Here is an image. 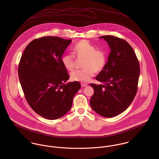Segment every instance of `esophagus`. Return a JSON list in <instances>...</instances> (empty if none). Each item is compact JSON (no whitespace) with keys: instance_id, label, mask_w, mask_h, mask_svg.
<instances>
[{"instance_id":"esophagus-1","label":"esophagus","mask_w":159,"mask_h":159,"mask_svg":"<svg viewBox=\"0 0 159 159\" xmlns=\"http://www.w3.org/2000/svg\"><path fill=\"white\" fill-rule=\"evenodd\" d=\"M81 85L82 87H86V86H87L88 84H86V83H81Z\"/></svg>"}]
</instances>
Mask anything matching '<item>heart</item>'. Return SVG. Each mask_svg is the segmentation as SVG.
I'll return each mask as SVG.
<instances>
[{"instance_id": "obj_1", "label": "heart", "mask_w": 159, "mask_h": 159, "mask_svg": "<svg viewBox=\"0 0 159 159\" xmlns=\"http://www.w3.org/2000/svg\"><path fill=\"white\" fill-rule=\"evenodd\" d=\"M73 54L78 59H84L83 69L76 70L71 73L70 78L72 81L88 82L94 76L95 71H102L106 66L107 57L106 53L96 48L86 40L77 42L72 48ZM61 61L64 68L72 71L75 68L74 57L70 54L62 56Z\"/></svg>"}]
</instances>
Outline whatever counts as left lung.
<instances>
[{
  "instance_id": "1",
  "label": "left lung",
  "mask_w": 159,
  "mask_h": 159,
  "mask_svg": "<svg viewBox=\"0 0 159 159\" xmlns=\"http://www.w3.org/2000/svg\"><path fill=\"white\" fill-rule=\"evenodd\" d=\"M99 39L108 43L111 52L105 67L95 77L104 84H90L94 90L90 105L99 115L113 117L124 112L134 100L139 65L133 48L125 40L112 35Z\"/></svg>"
}]
</instances>
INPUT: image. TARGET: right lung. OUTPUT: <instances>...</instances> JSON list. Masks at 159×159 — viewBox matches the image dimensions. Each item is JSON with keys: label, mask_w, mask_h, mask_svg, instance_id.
I'll return each mask as SVG.
<instances>
[{"label": "right lung", "mask_w": 159, "mask_h": 159, "mask_svg": "<svg viewBox=\"0 0 159 159\" xmlns=\"http://www.w3.org/2000/svg\"><path fill=\"white\" fill-rule=\"evenodd\" d=\"M71 42L47 36L32 41L23 52L18 76L25 98L36 113L49 120L59 119L71 109L73 98L81 88L68 80L62 56Z\"/></svg>", "instance_id": "right-lung-1"}]
</instances>
